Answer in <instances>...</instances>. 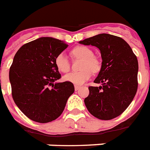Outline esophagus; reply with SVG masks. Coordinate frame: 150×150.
Wrapping results in <instances>:
<instances>
[{
	"label": "esophagus",
	"mask_w": 150,
	"mask_h": 150,
	"mask_svg": "<svg viewBox=\"0 0 150 150\" xmlns=\"http://www.w3.org/2000/svg\"><path fill=\"white\" fill-rule=\"evenodd\" d=\"M80 88H81V86H77V85H75V89L76 90V91H77V90H79Z\"/></svg>",
	"instance_id": "obj_1"
}]
</instances>
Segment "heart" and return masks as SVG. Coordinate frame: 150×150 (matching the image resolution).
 Listing matches in <instances>:
<instances>
[{
    "label": "heart",
    "instance_id": "heart-1",
    "mask_svg": "<svg viewBox=\"0 0 150 150\" xmlns=\"http://www.w3.org/2000/svg\"><path fill=\"white\" fill-rule=\"evenodd\" d=\"M74 57L82 59L81 69L79 72H71L63 77L66 82L75 85H82L91 78L92 71L96 72L100 70V61L93 57V52L89 48L84 46H79L71 50ZM55 65L59 71L67 73L70 71V63L64 53L59 54L54 60Z\"/></svg>",
    "mask_w": 150,
    "mask_h": 150
}]
</instances>
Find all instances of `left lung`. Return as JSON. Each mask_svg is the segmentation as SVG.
Here are the masks:
<instances>
[{
    "mask_svg": "<svg viewBox=\"0 0 150 150\" xmlns=\"http://www.w3.org/2000/svg\"><path fill=\"white\" fill-rule=\"evenodd\" d=\"M79 43L96 47L102 57L101 69L94 80L101 86L89 87L86 107L100 120L115 118L127 109L137 92V57L126 41L110 34H99Z\"/></svg>",
    "mask_w": 150,
    "mask_h": 150,
    "instance_id": "8db88e82",
    "label": "left lung"
}]
</instances>
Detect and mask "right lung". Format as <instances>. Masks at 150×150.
I'll return each mask as SVG.
<instances>
[{"label": "right lung", "mask_w": 150, "mask_h": 150, "mask_svg": "<svg viewBox=\"0 0 150 150\" xmlns=\"http://www.w3.org/2000/svg\"><path fill=\"white\" fill-rule=\"evenodd\" d=\"M67 47L63 41L41 37L24 44L14 57L9 71L13 100L32 121H54L75 91L71 82H55L61 75L54 60Z\"/></svg>", "instance_id": "obj_1"}]
</instances>
